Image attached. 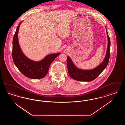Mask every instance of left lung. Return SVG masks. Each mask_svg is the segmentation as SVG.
I'll return each instance as SVG.
<instances>
[{"mask_svg": "<svg viewBox=\"0 0 125 125\" xmlns=\"http://www.w3.org/2000/svg\"><path fill=\"white\" fill-rule=\"evenodd\" d=\"M106 33L108 37V46L106 55L103 61L95 68L91 70L79 69L74 65L70 57L68 56L67 57V66L68 73L72 78L78 81L91 82L97 77L106 68L110 58V47L111 45L110 39L108 34L107 29Z\"/></svg>", "mask_w": 125, "mask_h": 125, "instance_id": "left-lung-1", "label": "left lung"}]
</instances>
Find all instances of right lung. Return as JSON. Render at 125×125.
Wrapping results in <instances>:
<instances>
[{
    "mask_svg": "<svg viewBox=\"0 0 125 125\" xmlns=\"http://www.w3.org/2000/svg\"><path fill=\"white\" fill-rule=\"evenodd\" d=\"M22 22L18 25L13 38L12 56L13 62L25 76L34 79L42 78L47 74L50 65L60 53L49 54L39 61L28 58L21 50L18 41V31Z\"/></svg>",
    "mask_w": 125,
    "mask_h": 125,
    "instance_id": "add662e5",
    "label": "right lung"
}]
</instances>
